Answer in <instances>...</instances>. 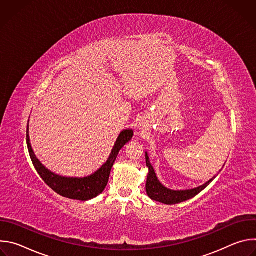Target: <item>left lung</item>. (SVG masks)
Wrapping results in <instances>:
<instances>
[{
  "label": "left lung",
  "instance_id": "8db88e82",
  "mask_svg": "<svg viewBox=\"0 0 256 256\" xmlns=\"http://www.w3.org/2000/svg\"><path fill=\"white\" fill-rule=\"evenodd\" d=\"M146 164H147V167L149 168V173L147 176V184H146V190H147V194L151 200L165 204H179V202L192 198L194 196L198 194L202 190H204L216 178V176H214L210 180L206 182V184L194 190H172L165 188L158 180L156 173L154 171V168L149 160V156L147 152H146Z\"/></svg>",
  "mask_w": 256,
  "mask_h": 256
}]
</instances>
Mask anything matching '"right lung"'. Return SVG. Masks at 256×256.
Segmentation results:
<instances>
[{
  "label": "right lung",
  "mask_w": 256,
  "mask_h": 256,
  "mask_svg": "<svg viewBox=\"0 0 256 256\" xmlns=\"http://www.w3.org/2000/svg\"><path fill=\"white\" fill-rule=\"evenodd\" d=\"M132 136H134L132 130H130V128L124 130L118 136L114 144V147L112 151V154L107 159V161L93 174L86 177H81V178L60 176L46 169L40 162V160L36 158L31 148L28 126H27V132H26V142H27V147H28L29 155L33 163V166L46 184L54 192H56L58 194L64 198L86 202L96 198L97 196L103 192V190L107 186L112 168L116 160V157L120 151L128 142L132 140Z\"/></svg>",
  "instance_id": "1"
}]
</instances>
